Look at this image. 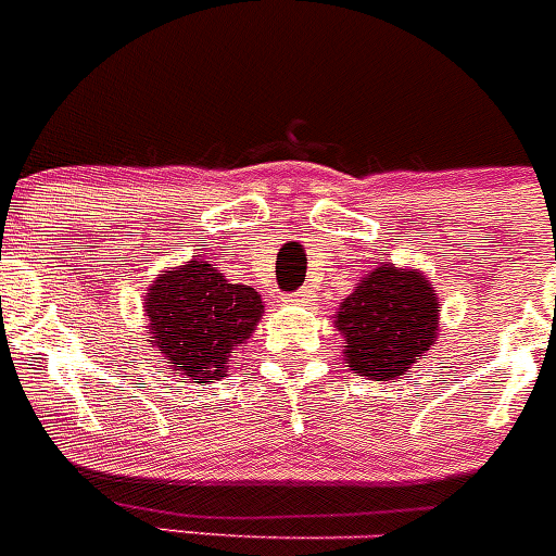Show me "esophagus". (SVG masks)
<instances>
[{"mask_svg":"<svg viewBox=\"0 0 556 556\" xmlns=\"http://www.w3.org/2000/svg\"><path fill=\"white\" fill-rule=\"evenodd\" d=\"M285 301H288V304H299V306H312V304H315V293H312V290H309V288H301V290H299V293H290V295H288V299H285Z\"/></svg>","mask_w":556,"mask_h":556,"instance_id":"1","label":"esophagus"}]
</instances>
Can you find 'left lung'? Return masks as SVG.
<instances>
[{
    "label": "left lung",
    "instance_id": "1",
    "mask_svg": "<svg viewBox=\"0 0 556 556\" xmlns=\"http://www.w3.org/2000/svg\"><path fill=\"white\" fill-rule=\"evenodd\" d=\"M333 328L344 364L366 380H396L438 344L440 299L418 268L382 263L342 299Z\"/></svg>",
    "mask_w": 556,
    "mask_h": 556
}]
</instances>
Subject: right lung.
Wrapping results in <instances>:
<instances>
[{
	"instance_id": "obj_1",
	"label": "right lung",
	"mask_w": 556,
	"mask_h": 556,
	"mask_svg": "<svg viewBox=\"0 0 556 556\" xmlns=\"http://www.w3.org/2000/svg\"><path fill=\"white\" fill-rule=\"evenodd\" d=\"M147 342L160 350L170 375L192 382L225 377L233 350L247 344L263 317V299L250 285H233L212 261L192 255L163 271L143 299Z\"/></svg>"
}]
</instances>
